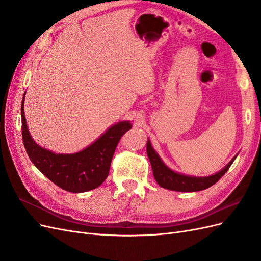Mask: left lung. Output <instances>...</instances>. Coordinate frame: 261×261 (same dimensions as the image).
I'll return each instance as SVG.
<instances>
[{"instance_id": "1", "label": "left lung", "mask_w": 261, "mask_h": 261, "mask_svg": "<svg viewBox=\"0 0 261 261\" xmlns=\"http://www.w3.org/2000/svg\"><path fill=\"white\" fill-rule=\"evenodd\" d=\"M147 154L150 163H151L153 176L154 179L156 180V183L163 188L176 192H198L203 191V189L216 184L217 181L225 174L227 170L230 169L236 158L235 155L223 170H221L220 172L216 173V174L206 177H195L179 174V173H176L169 169L167 165L162 162L159 154L154 151V149L152 148L151 144H150L149 139L147 141Z\"/></svg>"}]
</instances>
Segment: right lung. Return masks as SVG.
Instances as JSON below:
<instances>
[{"instance_id":"obj_1","label":"right lung","mask_w":261,"mask_h":261,"mask_svg":"<svg viewBox=\"0 0 261 261\" xmlns=\"http://www.w3.org/2000/svg\"><path fill=\"white\" fill-rule=\"evenodd\" d=\"M25 97V96H23ZM132 128L128 121L111 126L93 144L80 152L57 154L38 146L31 138L21 102V134L27 154L36 168L55 185L70 193H85L99 187L109 175L116 146Z\"/></svg>"}]
</instances>
